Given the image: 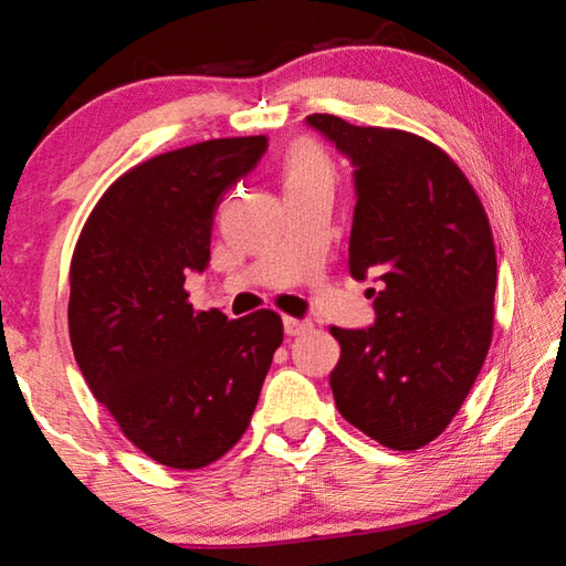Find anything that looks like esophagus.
<instances>
[{
	"label": "esophagus",
	"instance_id": "1",
	"mask_svg": "<svg viewBox=\"0 0 566 566\" xmlns=\"http://www.w3.org/2000/svg\"><path fill=\"white\" fill-rule=\"evenodd\" d=\"M312 329V322L310 319H300V317H284V332L290 334V337H302Z\"/></svg>",
	"mask_w": 566,
	"mask_h": 566
}]
</instances>
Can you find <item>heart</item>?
I'll return each mask as SVG.
<instances>
[{
  "mask_svg": "<svg viewBox=\"0 0 566 566\" xmlns=\"http://www.w3.org/2000/svg\"><path fill=\"white\" fill-rule=\"evenodd\" d=\"M292 181H332V161L312 142H300L284 161V185Z\"/></svg>",
  "mask_w": 566,
  "mask_h": 566,
  "instance_id": "obj_1",
  "label": "heart"
}]
</instances>
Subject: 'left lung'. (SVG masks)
<instances>
[{
    "mask_svg": "<svg viewBox=\"0 0 566 566\" xmlns=\"http://www.w3.org/2000/svg\"><path fill=\"white\" fill-rule=\"evenodd\" d=\"M306 124L354 165V280L371 274L377 322L332 327L339 415L379 444L411 452L444 432L486 359L494 327L492 227L454 159L419 134L357 127L334 114Z\"/></svg>",
    "mask_w": 566,
    "mask_h": 566,
    "instance_id": "1",
    "label": "left lung"
}]
</instances>
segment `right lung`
<instances>
[{
    "label": "right lung",
    "instance_id": "right-lung-1",
    "mask_svg": "<svg viewBox=\"0 0 566 566\" xmlns=\"http://www.w3.org/2000/svg\"><path fill=\"white\" fill-rule=\"evenodd\" d=\"M266 137L165 151L114 181L70 266V339L84 379L124 437L155 462L202 469L247 432L282 317L197 312L187 272L209 262L222 197L256 167Z\"/></svg>",
    "mask_w": 566,
    "mask_h": 566
}]
</instances>
